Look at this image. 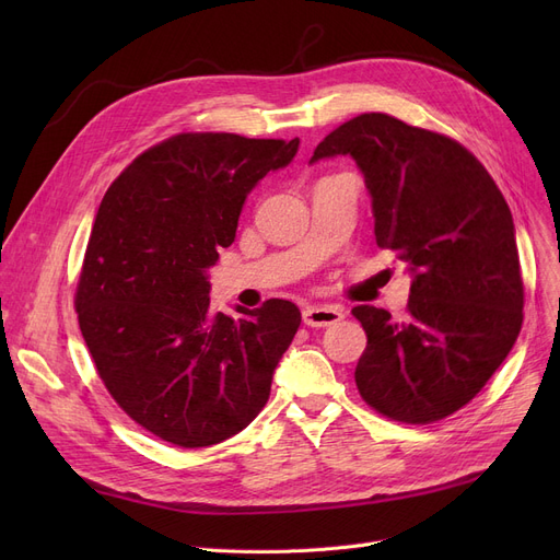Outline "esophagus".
<instances>
[{
	"mask_svg": "<svg viewBox=\"0 0 560 560\" xmlns=\"http://www.w3.org/2000/svg\"><path fill=\"white\" fill-rule=\"evenodd\" d=\"M302 317H304V325L308 327H331V325H338V322L345 317V311L334 304H317V306H306Z\"/></svg>",
	"mask_w": 560,
	"mask_h": 560,
	"instance_id": "obj_1",
	"label": "esophagus"
}]
</instances>
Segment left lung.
<instances>
[{"label":"left lung","mask_w":560,"mask_h":560,"mask_svg":"<svg viewBox=\"0 0 560 560\" xmlns=\"http://www.w3.org/2000/svg\"><path fill=\"white\" fill-rule=\"evenodd\" d=\"M351 156L372 197L381 249L406 262L408 315L357 306L368 334L361 397L408 424L443 420L486 386L522 329L524 285L509 203L488 170L443 133L363 113L311 163Z\"/></svg>","instance_id":"left-lung-1"}]
</instances>
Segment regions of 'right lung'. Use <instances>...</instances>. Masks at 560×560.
Instances as JSON below:
<instances>
[{
	"mask_svg": "<svg viewBox=\"0 0 560 560\" xmlns=\"http://www.w3.org/2000/svg\"><path fill=\"white\" fill-rule=\"evenodd\" d=\"M298 150L300 138L179 133L142 152L100 203L74 298L79 327L110 397L165 443H222L270 397L302 313L285 300L215 313L209 270L252 188Z\"/></svg>",
	"mask_w": 560,
	"mask_h": 560,
	"instance_id": "right-lung-1",
	"label": "right lung"
}]
</instances>
